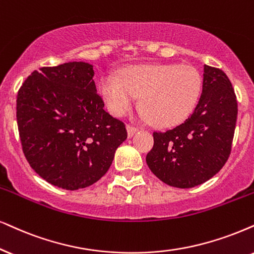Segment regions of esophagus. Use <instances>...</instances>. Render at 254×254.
<instances>
[{
  "instance_id": "34e87169",
  "label": "esophagus",
  "mask_w": 254,
  "mask_h": 254,
  "mask_svg": "<svg viewBox=\"0 0 254 254\" xmlns=\"http://www.w3.org/2000/svg\"><path fill=\"white\" fill-rule=\"evenodd\" d=\"M127 137L131 138L132 136H134V133L137 132L138 129H137V127H131V125H127Z\"/></svg>"
}]
</instances>
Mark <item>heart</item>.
Listing matches in <instances>:
<instances>
[{
    "mask_svg": "<svg viewBox=\"0 0 254 254\" xmlns=\"http://www.w3.org/2000/svg\"><path fill=\"white\" fill-rule=\"evenodd\" d=\"M200 91L201 77L197 70L177 64L131 66L120 73V78L104 76L99 82V92L112 115H124L142 96V109L158 127H171L185 120Z\"/></svg>",
    "mask_w": 254,
    "mask_h": 254,
    "instance_id": "1",
    "label": "heart"
}]
</instances>
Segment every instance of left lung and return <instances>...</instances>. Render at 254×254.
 I'll list each match as a JSON object with an SVG mask.
<instances>
[{
  "label": "left lung",
  "mask_w": 254,
  "mask_h": 254,
  "mask_svg": "<svg viewBox=\"0 0 254 254\" xmlns=\"http://www.w3.org/2000/svg\"><path fill=\"white\" fill-rule=\"evenodd\" d=\"M203 91L193 114L178 127L153 132L146 164L173 188L190 189L212 178L229 159L238 105L229 77L204 65Z\"/></svg>",
  "instance_id": "obj_1"
}]
</instances>
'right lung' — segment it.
Segmentation results:
<instances>
[{
    "instance_id": "obj_1",
    "label": "right lung",
    "mask_w": 254,
    "mask_h": 254,
    "mask_svg": "<svg viewBox=\"0 0 254 254\" xmlns=\"http://www.w3.org/2000/svg\"><path fill=\"white\" fill-rule=\"evenodd\" d=\"M94 75L85 62L41 68L16 99L25 158L40 177L64 190L99 181L127 137L123 122L103 109Z\"/></svg>"
}]
</instances>
